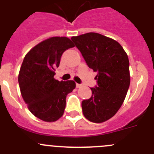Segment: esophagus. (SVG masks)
<instances>
[{
    "label": "esophagus",
    "instance_id": "esophagus-1",
    "mask_svg": "<svg viewBox=\"0 0 154 154\" xmlns=\"http://www.w3.org/2000/svg\"><path fill=\"white\" fill-rule=\"evenodd\" d=\"M76 87H77V88H80V87H82V84H76Z\"/></svg>",
    "mask_w": 154,
    "mask_h": 154
}]
</instances>
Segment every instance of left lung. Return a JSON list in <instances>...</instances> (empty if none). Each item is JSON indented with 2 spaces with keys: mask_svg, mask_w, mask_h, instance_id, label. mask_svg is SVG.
I'll use <instances>...</instances> for the list:
<instances>
[{
  "mask_svg": "<svg viewBox=\"0 0 154 154\" xmlns=\"http://www.w3.org/2000/svg\"><path fill=\"white\" fill-rule=\"evenodd\" d=\"M71 40L88 67L97 72V85L90 88L92 97L82 101L84 116L92 122H106L119 111L128 90L127 54L116 40L96 32L73 36Z\"/></svg>",
  "mask_w": 154,
  "mask_h": 154,
  "instance_id": "obj_1",
  "label": "left lung"
}]
</instances>
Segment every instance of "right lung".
I'll use <instances>...</instances> for the list:
<instances>
[{
	"label": "right lung",
	"mask_w": 154,
	"mask_h": 154,
	"mask_svg": "<svg viewBox=\"0 0 154 154\" xmlns=\"http://www.w3.org/2000/svg\"><path fill=\"white\" fill-rule=\"evenodd\" d=\"M73 47L67 37H51L32 48L22 63L18 76L21 95L32 114L45 122L63 116L67 95L76 87L74 80L54 78L62 54Z\"/></svg>",
	"instance_id": "obj_1"
}]
</instances>
